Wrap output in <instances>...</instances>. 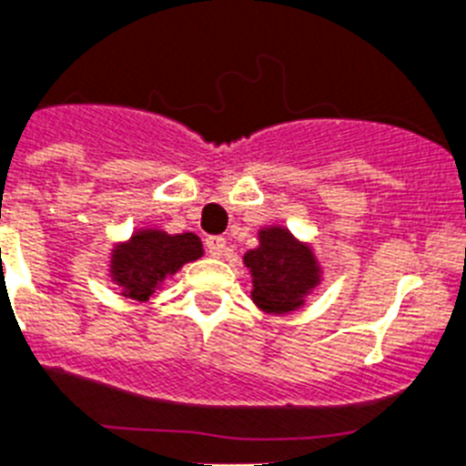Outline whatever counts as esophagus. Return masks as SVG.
Wrapping results in <instances>:
<instances>
[{"label":"esophagus","mask_w":466,"mask_h":466,"mask_svg":"<svg viewBox=\"0 0 466 466\" xmlns=\"http://www.w3.org/2000/svg\"><path fill=\"white\" fill-rule=\"evenodd\" d=\"M204 246H207V253L211 255V258H223L225 250H228V241H225L223 237H208L207 241H204Z\"/></svg>","instance_id":"esophagus-1"}]
</instances>
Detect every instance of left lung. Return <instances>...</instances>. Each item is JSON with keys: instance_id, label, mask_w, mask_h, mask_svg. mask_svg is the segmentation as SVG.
<instances>
[{"instance_id": "8db88e82", "label": "left lung", "mask_w": 466, "mask_h": 466, "mask_svg": "<svg viewBox=\"0 0 466 466\" xmlns=\"http://www.w3.org/2000/svg\"><path fill=\"white\" fill-rule=\"evenodd\" d=\"M259 246L243 255V264L253 276L250 299L268 315L299 310L321 282V267L312 246L299 241L282 225L259 229Z\"/></svg>"}]
</instances>
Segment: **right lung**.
<instances>
[{"label":"right lung","instance_id":"1","mask_svg":"<svg viewBox=\"0 0 466 466\" xmlns=\"http://www.w3.org/2000/svg\"><path fill=\"white\" fill-rule=\"evenodd\" d=\"M204 255L198 234H167L163 229H137L128 241L112 248L110 278L119 285L121 297L149 301L169 276L184 264Z\"/></svg>","mask_w":466,"mask_h":466}]
</instances>
